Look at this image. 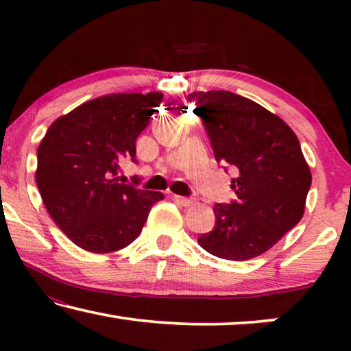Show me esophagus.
Returning a JSON list of instances; mask_svg holds the SVG:
<instances>
[{
    "instance_id": "obj_1",
    "label": "esophagus",
    "mask_w": 351,
    "mask_h": 351,
    "mask_svg": "<svg viewBox=\"0 0 351 351\" xmlns=\"http://www.w3.org/2000/svg\"><path fill=\"white\" fill-rule=\"evenodd\" d=\"M172 198H174L176 203H179L180 206H185V208L195 204V198H186V196H179V195H174Z\"/></svg>"
}]
</instances>
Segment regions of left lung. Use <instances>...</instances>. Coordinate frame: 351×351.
<instances>
[{"label":"left lung","instance_id":"obj_1","mask_svg":"<svg viewBox=\"0 0 351 351\" xmlns=\"http://www.w3.org/2000/svg\"><path fill=\"white\" fill-rule=\"evenodd\" d=\"M217 162L232 169L237 198L214 206L215 225L198 238L215 257L247 261L267 252L300 222L311 186L299 138L292 129L243 95L191 93Z\"/></svg>","mask_w":351,"mask_h":351}]
</instances>
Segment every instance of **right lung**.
<instances>
[{"label": "right lung", "instance_id": "1", "mask_svg": "<svg viewBox=\"0 0 351 351\" xmlns=\"http://www.w3.org/2000/svg\"><path fill=\"white\" fill-rule=\"evenodd\" d=\"M162 100L161 93L112 94L89 100L51 124L38 148L36 185L47 213L76 246L113 252L141 234L152 206L165 196L119 184L123 158Z\"/></svg>", "mask_w": 351, "mask_h": 351}]
</instances>
